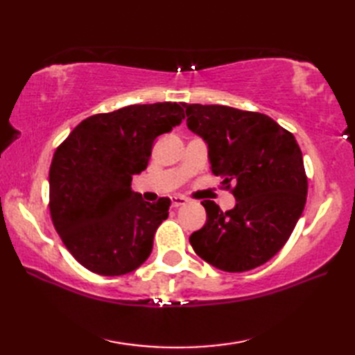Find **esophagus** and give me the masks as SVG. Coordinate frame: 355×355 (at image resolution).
<instances>
[{
    "label": "esophagus",
    "instance_id": "34e87169",
    "mask_svg": "<svg viewBox=\"0 0 355 355\" xmlns=\"http://www.w3.org/2000/svg\"><path fill=\"white\" fill-rule=\"evenodd\" d=\"M187 200L184 197H180V195H173V197H171V206L172 207H180L186 205Z\"/></svg>",
    "mask_w": 355,
    "mask_h": 355
}]
</instances>
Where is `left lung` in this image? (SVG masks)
<instances>
[{
    "label": "left lung",
    "mask_w": 355,
    "mask_h": 355,
    "mask_svg": "<svg viewBox=\"0 0 355 355\" xmlns=\"http://www.w3.org/2000/svg\"><path fill=\"white\" fill-rule=\"evenodd\" d=\"M187 128L207 145L210 169L235 184L236 205L223 212L202 201L205 227L189 241L201 259L229 273L266 263L288 241L304 212L308 182L296 139L261 112L183 103Z\"/></svg>",
    "instance_id": "obj_1"
}]
</instances>
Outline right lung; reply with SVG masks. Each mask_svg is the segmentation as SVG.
<instances>
[{
  "instance_id": "right-lung-1",
  "label": "right lung",
  "mask_w": 355,
  "mask_h": 355,
  "mask_svg": "<svg viewBox=\"0 0 355 355\" xmlns=\"http://www.w3.org/2000/svg\"><path fill=\"white\" fill-rule=\"evenodd\" d=\"M184 119L178 103L130 105L88 117L56 149L50 166L53 225L80 266L102 276L131 273L153 252L169 198L148 202L131 187L154 140Z\"/></svg>"
}]
</instances>
